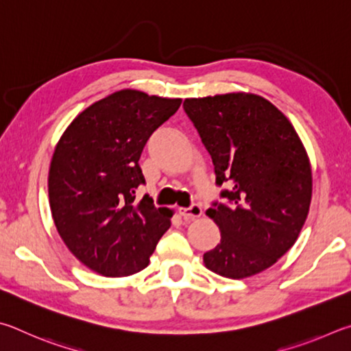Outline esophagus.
Returning <instances> with one entry per match:
<instances>
[{
    "mask_svg": "<svg viewBox=\"0 0 351 351\" xmlns=\"http://www.w3.org/2000/svg\"><path fill=\"white\" fill-rule=\"evenodd\" d=\"M179 213L186 220H194V219H197V217L202 216V206L199 204H193L191 206H188V208H180Z\"/></svg>",
    "mask_w": 351,
    "mask_h": 351,
    "instance_id": "obj_1",
    "label": "esophagus"
}]
</instances>
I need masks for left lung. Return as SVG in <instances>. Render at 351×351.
Here are the masks:
<instances>
[{
	"label": "left lung",
	"mask_w": 351,
	"mask_h": 351,
	"mask_svg": "<svg viewBox=\"0 0 351 351\" xmlns=\"http://www.w3.org/2000/svg\"><path fill=\"white\" fill-rule=\"evenodd\" d=\"M210 152L220 199L206 211L222 232L206 268L248 278L278 262L305 223L311 166L287 117L254 94L186 98L183 103Z\"/></svg>",
	"instance_id": "8db88e82"
}]
</instances>
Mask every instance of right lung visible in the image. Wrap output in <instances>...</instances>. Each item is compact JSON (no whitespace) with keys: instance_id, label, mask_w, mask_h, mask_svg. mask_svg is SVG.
<instances>
[{"instance_id":"1","label":"right lung","mask_w":351,"mask_h":351,"mask_svg":"<svg viewBox=\"0 0 351 351\" xmlns=\"http://www.w3.org/2000/svg\"><path fill=\"white\" fill-rule=\"evenodd\" d=\"M180 98L119 90L84 109L55 147L49 202L71 253L108 278L138 273L166 230L172 211L156 208L140 156L152 132L180 108Z\"/></svg>"}]
</instances>
